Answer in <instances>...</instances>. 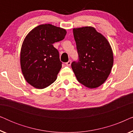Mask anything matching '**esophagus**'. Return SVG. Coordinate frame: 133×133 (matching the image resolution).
Here are the masks:
<instances>
[{"label":"esophagus","mask_w":133,"mask_h":133,"mask_svg":"<svg viewBox=\"0 0 133 133\" xmlns=\"http://www.w3.org/2000/svg\"><path fill=\"white\" fill-rule=\"evenodd\" d=\"M71 64V60H69V61L66 63V65L67 66H70Z\"/></svg>","instance_id":"obj_1"}]
</instances>
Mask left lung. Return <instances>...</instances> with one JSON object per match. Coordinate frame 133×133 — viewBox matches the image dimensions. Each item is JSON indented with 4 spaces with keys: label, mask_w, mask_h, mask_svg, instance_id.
Masks as SVG:
<instances>
[{
    "label": "left lung",
    "mask_w": 133,
    "mask_h": 133,
    "mask_svg": "<svg viewBox=\"0 0 133 133\" xmlns=\"http://www.w3.org/2000/svg\"><path fill=\"white\" fill-rule=\"evenodd\" d=\"M79 61L71 68L77 81L85 87L96 88L102 85L113 65V53L107 39L92 26L74 28Z\"/></svg>",
    "instance_id": "8db88e82"
}]
</instances>
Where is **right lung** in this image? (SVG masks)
<instances>
[{
  "label": "right lung",
  "mask_w": 133,
  "mask_h": 133,
  "mask_svg": "<svg viewBox=\"0 0 133 133\" xmlns=\"http://www.w3.org/2000/svg\"><path fill=\"white\" fill-rule=\"evenodd\" d=\"M65 29L41 25L25 38L21 51V66L25 79L34 88L43 89L57 79L62 68L59 53L53 43L65 38Z\"/></svg>",
  "instance_id": "obj_1"
}]
</instances>
